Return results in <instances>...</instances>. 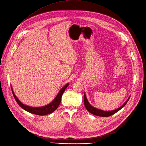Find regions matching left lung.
<instances>
[{
	"instance_id": "left-lung-1",
	"label": "left lung",
	"mask_w": 146,
	"mask_h": 146,
	"mask_svg": "<svg viewBox=\"0 0 146 146\" xmlns=\"http://www.w3.org/2000/svg\"><path fill=\"white\" fill-rule=\"evenodd\" d=\"M130 96L128 98V99L126 100V102L121 106H120V108H119L117 109H115L114 110H111V111H104L99 109H97L94 107L92 106L89 102L87 100V99L86 98V96L85 94V93H84V106L86 107V109L88 110L90 113L96 115H98V116H100V117H109V116H110L114 114H115V113H117V111H119L120 110H121L125 106V104H127V102L129 101V100L130 99Z\"/></svg>"
}]
</instances>
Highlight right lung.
<instances>
[{"label": "right lung", "instance_id": "right-lung-1", "mask_svg": "<svg viewBox=\"0 0 146 146\" xmlns=\"http://www.w3.org/2000/svg\"><path fill=\"white\" fill-rule=\"evenodd\" d=\"M69 83H67L64 87H62V88L60 89V90L59 91V92L58 93L56 98L54 99V100L51 103H50L49 104H48L46 106H42V107H31V106H27L26 104H24L17 99V98L15 95V94L13 90V89L12 87H11V88H12L13 95L14 96V98H15L16 102L23 109H24L25 110H26L29 113L39 115H44L48 114H50V113H53L54 111H55L57 109V108L59 107V106L61 102L62 96L63 95V93L64 92L65 89L67 88V87L69 86Z\"/></svg>", "mask_w": 146, "mask_h": 146}]
</instances>
